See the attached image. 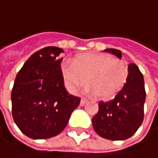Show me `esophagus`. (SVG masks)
Segmentation results:
<instances>
[{
    "mask_svg": "<svg viewBox=\"0 0 158 158\" xmlns=\"http://www.w3.org/2000/svg\"><path fill=\"white\" fill-rule=\"evenodd\" d=\"M86 102H87V99H86V98H82L81 99V103H80V104H81V106H83V105L85 104Z\"/></svg>",
    "mask_w": 158,
    "mask_h": 158,
    "instance_id": "1",
    "label": "esophagus"
}]
</instances>
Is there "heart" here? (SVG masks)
Listing matches in <instances>:
<instances>
[{"mask_svg":"<svg viewBox=\"0 0 158 158\" xmlns=\"http://www.w3.org/2000/svg\"><path fill=\"white\" fill-rule=\"evenodd\" d=\"M65 87L70 93L87 83V91L98 99L108 100L116 97L128 78V66L123 60L110 55L85 53L77 56L73 63L61 64Z\"/></svg>","mask_w":158,"mask_h":158,"instance_id":"b5f03b06","label":"heart"}]
</instances>
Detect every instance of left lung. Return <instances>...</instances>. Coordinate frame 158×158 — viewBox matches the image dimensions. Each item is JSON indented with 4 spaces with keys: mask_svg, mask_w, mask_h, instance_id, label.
Segmentation results:
<instances>
[{
    "mask_svg": "<svg viewBox=\"0 0 158 158\" xmlns=\"http://www.w3.org/2000/svg\"><path fill=\"white\" fill-rule=\"evenodd\" d=\"M121 59V51L105 49ZM128 78L113 100L98 103V112L92 118L96 133L109 140H124L131 137L140 127L144 118L146 98L144 78L135 63L128 65Z\"/></svg>",
    "mask_w": 158,
    "mask_h": 158,
    "instance_id": "8db88e82",
    "label": "left lung"
}]
</instances>
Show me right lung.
<instances>
[{
  "label": "right lung",
  "mask_w": 158,
  "mask_h": 158,
  "mask_svg": "<svg viewBox=\"0 0 158 158\" xmlns=\"http://www.w3.org/2000/svg\"><path fill=\"white\" fill-rule=\"evenodd\" d=\"M63 50L44 47L30 57L17 74L11 92L16 125L32 139H46L61 133L81 98L69 95L60 70Z\"/></svg>",
  "instance_id": "obj_1"
}]
</instances>
